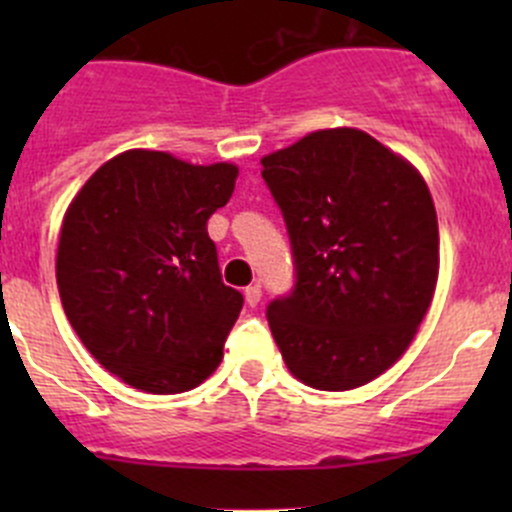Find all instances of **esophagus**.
Here are the masks:
<instances>
[{
	"instance_id": "obj_1",
	"label": "esophagus",
	"mask_w": 512,
	"mask_h": 512,
	"mask_svg": "<svg viewBox=\"0 0 512 512\" xmlns=\"http://www.w3.org/2000/svg\"><path fill=\"white\" fill-rule=\"evenodd\" d=\"M260 299H262L260 285H250L245 289V302L250 304V307H257V304H260Z\"/></svg>"
}]
</instances>
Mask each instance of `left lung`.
I'll list each match as a JSON object with an SVG mask.
<instances>
[{
    "instance_id": "obj_1",
    "label": "left lung",
    "mask_w": 512,
    "mask_h": 512,
    "mask_svg": "<svg viewBox=\"0 0 512 512\" xmlns=\"http://www.w3.org/2000/svg\"><path fill=\"white\" fill-rule=\"evenodd\" d=\"M297 285L267 307L289 374L369 384L414 342L438 282V218L416 165L359 128H322L262 156Z\"/></svg>"
}]
</instances>
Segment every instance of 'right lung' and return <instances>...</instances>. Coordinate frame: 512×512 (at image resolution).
<instances>
[{"mask_svg": "<svg viewBox=\"0 0 512 512\" xmlns=\"http://www.w3.org/2000/svg\"><path fill=\"white\" fill-rule=\"evenodd\" d=\"M237 173L235 163L131 148L106 160L66 208L61 304L84 347L123 384L180 394L223 361L242 294L220 280L208 220L230 200Z\"/></svg>", "mask_w": 512, "mask_h": 512, "instance_id": "1", "label": "right lung"}]
</instances>
